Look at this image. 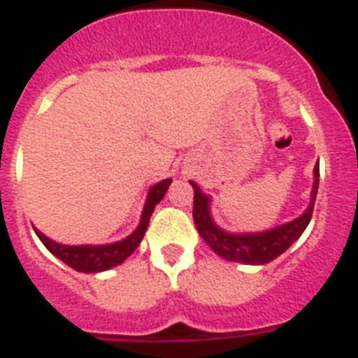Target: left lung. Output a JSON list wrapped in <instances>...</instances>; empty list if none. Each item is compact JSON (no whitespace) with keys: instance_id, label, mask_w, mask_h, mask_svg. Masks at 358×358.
Instances as JSON below:
<instances>
[{"instance_id":"left-lung-1","label":"left lung","mask_w":358,"mask_h":358,"mask_svg":"<svg viewBox=\"0 0 358 358\" xmlns=\"http://www.w3.org/2000/svg\"><path fill=\"white\" fill-rule=\"evenodd\" d=\"M194 188V222L199 235L211 248L215 255L227 262H238L245 265H265L276 260L287 249L303 235V231L308 226L314 202L317 197L319 188V166L314 169V186L310 192V204L301 215L290 222L280 224L276 227L256 233H235L226 231L215 222L211 215V197L201 189L197 182L189 181Z\"/></svg>"}]
</instances>
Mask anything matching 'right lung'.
<instances>
[{"label": "right lung", "mask_w": 358, "mask_h": 358, "mask_svg": "<svg viewBox=\"0 0 358 358\" xmlns=\"http://www.w3.org/2000/svg\"><path fill=\"white\" fill-rule=\"evenodd\" d=\"M172 185V179H163V181L156 182L154 186H150L148 189L147 199H145V206L141 211L140 224L132 231L131 235L125 236V238L118 240V242L110 243H82V245H66V243L55 242L50 236H46L43 231H39L37 227L36 235L39 236L41 242L44 243V248L48 249L55 258H59L61 262H64L66 265H69L71 268L78 271V273H103V271H109V268L116 267V265L123 264L127 260L129 256L136 251V248L140 245L141 240L145 236V231H147L148 222H150V217L154 213V208L163 201L164 194L169 186Z\"/></svg>", "instance_id": "right-lung-1"}]
</instances>
